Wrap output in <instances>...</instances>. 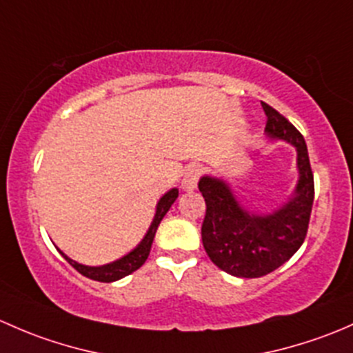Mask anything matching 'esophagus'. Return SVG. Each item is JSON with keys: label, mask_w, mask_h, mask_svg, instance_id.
Listing matches in <instances>:
<instances>
[{"label": "esophagus", "mask_w": 353, "mask_h": 353, "mask_svg": "<svg viewBox=\"0 0 353 353\" xmlns=\"http://www.w3.org/2000/svg\"><path fill=\"white\" fill-rule=\"evenodd\" d=\"M199 178H201V166H188V168L185 170L183 178H181V187H183V190H195V188H197Z\"/></svg>", "instance_id": "obj_1"}]
</instances>
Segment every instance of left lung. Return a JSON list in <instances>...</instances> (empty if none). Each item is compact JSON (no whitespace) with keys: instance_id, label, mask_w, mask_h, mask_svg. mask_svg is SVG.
I'll use <instances>...</instances> for the list:
<instances>
[{"instance_id":"left-lung-1","label":"left lung","mask_w":353,"mask_h":353,"mask_svg":"<svg viewBox=\"0 0 353 353\" xmlns=\"http://www.w3.org/2000/svg\"><path fill=\"white\" fill-rule=\"evenodd\" d=\"M272 139H282L297 151V180L294 197L267 216L250 214L232 195L230 185L214 176H202L199 190L205 201L202 243L214 265L234 277L256 279L285 263L307 234L314 201V178L304 137L275 108L261 101Z\"/></svg>"}]
</instances>
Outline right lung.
Segmentation results:
<instances>
[{
  "instance_id": "obj_1",
  "label": "right lung",
  "mask_w": 353,
  "mask_h": 353,
  "mask_svg": "<svg viewBox=\"0 0 353 353\" xmlns=\"http://www.w3.org/2000/svg\"><path fill=\"white\" fill-rule=\"evenodd\" d=\"M178 197V188H172L170 192H166L161 199H159L158 205H156V214H154V219H152L150 230H148L146 236L143 238V241L136 246L130 253H127L125 256H122L121 260H115L112 263L107 265H101V267H88V265H81L78 261L71 260V258L64 255L63 252L59 250V253L66 258V261L71 267H74L76 270L79 272L81 275L85 277L92 279V281H98V282H115L119 279L125 277V275L132 274L136 272L137 268L143 267L144 261L148 260L151 252V245H152V239H154L156 230H158L159 223L161 219L165 217V214L168 212L172 203L176 201Z\"/></svg>"
}]
</instances>
